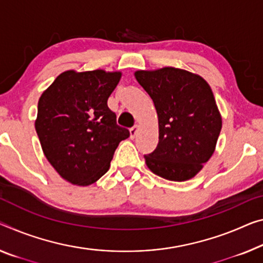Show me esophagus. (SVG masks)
I'll use <instances>...</instances> for the list:
<instances>
[{"mask_svg":"<svg viewBox=\"0 0 263 263\" xmlns=\"http://www.w3.org/2000/svg\"><path fill=\"white\" fill-rule=\"evenodd\" d=\"M137 132H139V126H137V124L133 128H130V137H132V139H134V137L136 136Z\"/></svg>","mask_w":263,"mask_h":263,"instance_id":"34e87169","label":"esophagus"}]
</instances>
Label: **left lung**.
Returning <instances> with one entry per match:
<instances>
[{
    "label": "left lung",
    "mask_w": 263,
    "mask_h": 263,
    "mask_svg": "<svg viewBox=\"0 0 263 263\" xmlns=\"http://www.w3.org/2000/svg\"><path fill=\"white\" fill-rule=\"evenodd\" d=\"M134 75L159 119V143L144 155L145 164L165 180H191L212 157L222 128L211 87L200 75L173 67Z\"/></svg>",
    "instance_id": "obj_1"
}]
</instances>
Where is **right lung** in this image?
Instances as JSON below:
<instances>
[{
	"label": "right lung",
	"mask_w": 263,
	"mask_h": 263,
	"mask_svg": "<svg viewBox=\"0 0 263 263\" xmlns=\"http://www.w3.org/2000/svg\"><path fill=\"white\" fill-rule=\"evenodd\" d=\"M120 71L60 74L39 100L35 129L47 160L71 184L89 185L108 172L115 149L129 137L107 101Z\"/></svg>",
	"instance_id": "1"
}]
</instances>
